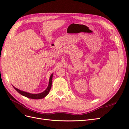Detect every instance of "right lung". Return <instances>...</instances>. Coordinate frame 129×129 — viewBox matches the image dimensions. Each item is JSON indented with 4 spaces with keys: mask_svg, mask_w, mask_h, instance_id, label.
Wrapping results in <instances>:
<instances>
[{
    "mask_svg": "<svg viewBox=\"0 0 129 129\" xmlns=\"http://www.w3.org/2000/svg\"><path fill=\"white\" fill-rule=\"evenodd\" d=\"M52 78H53V74H52L50 76L49 78V84H48V86L47 88V89L45 90L44 91H43L42 92L39 93H37V94H34V93H30L29 92H27L24 91L20 90L16 88H15L14 86L13 88L16 90L21 94V95L24 96L26 97H28V98L29 99H35V100H38V99H41L44 98L45 97H46L47 95L48 94V93L50 91V89H51L52 87Z\"/></svg>",
    "mask_w": 129,
    "mask_h": 129,
    "instance_id": "add662e5",
    "label": "right lung"
}]
</instances>
